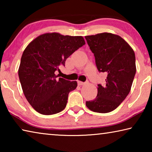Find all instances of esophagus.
Returning <instances> with one entry per match:
<instances>
[{
  "label": "esophagus",
  "instance_id": "esophagus-1",
  "mask_svg": "<svg viewBox=\"0 0 152 152\" xmlns=\"http://www.w3.org/2000/svg\"><path fill=\"white\" fill-rule=\"evenodd\" d=\"M78 84L79 86H82V85H84V84H85V82H81V81H78Z\"/></svg>",
  "mask_w": 152,
  "mask_h": 152
}]
</instances>
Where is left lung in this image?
I'll list each match as a JSON object with an SVG mask.
<instances>
[{
  "instance_id": "obj_1",
  "label": "left lung",
  "mask_w": 152,
  "mask_h": 152,
  "mask_svg": "<svg viewBox=\"0 0 152 152\" xmlns=\"http://www.w3.org/2000/svg\"><path fill=\"white\" fill-rule=\"evenodd\" d=\"M100 72L107 74L106 85L98 84L97 96L86 105L92 111L107 113L119 106L129 93L136 72L135 56L119 35L110 33L85 36Z\"/></svg>"
}]
</instances>
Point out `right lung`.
<instances>
[{
  "label": "right lung",
  "instance_id": "right-lung-1",
  "mask_svg": "<svg viewBox=\"0 0 152 152\" xmlns=\"http://www.w3.org/2000/svg\"><path fill=\"white\" fill-rule=\"evenodd\" d=\"M85 44L82 36L47 33L33 39L23 53L19 77L27 101L40 114L50 115L63 110L68 94L76 81L58 78L56 71L65 66L69 56Z\"/></svg>",
  "mask_w": 152,
  "mask_h": 152
}]
</instances>
